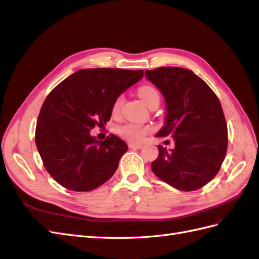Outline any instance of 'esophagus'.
<instances>
[{
  "instance_id": "obj_1",
  "label": "esophagus",
  "mask_w": 259,
  "mask_h": 259,
  "mask_svg": "<svg viewBox=\"0 0 259 259\" xmlns=\"http://www.w3.org/2000/svg\"><path fill=\"white\" fill-rule=\"evenodd\" d=\"M128 148H130V149H142V148H143V145H139V144H133V143H130V144H128Z\"/></svg>"
}]
</instances>
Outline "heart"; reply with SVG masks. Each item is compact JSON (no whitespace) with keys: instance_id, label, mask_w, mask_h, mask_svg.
<instances>
[{"instance_id":"heart-1","label":"heart","mask_w":259,"mask_h":259,"mask_svg":"<svg viewBox=\"0 0 259 259\" xmlns=\"http://www.w3.org/2000/svg\"><path fill=\"white\" fill-rule=\"evenodd\" d=\"M138 95L148 107H150L153 103H155V101H159L160 103V94L153 88V86H150V85L142 86V88L138 90ZM122 100H123L122 96H119L115 99L112 107L113 113H116L119 111ZM149 131H150V128L148 126H145L143 124H138L134 122L125 123L123 125H120L119 128H117V133H119L124 139H126L128 142H133V143L142 142V140L145 138V136L148 134Z\"/></svg>"}]
</instances>
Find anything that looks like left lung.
<instances>
[{
	"label": "left lung",
	"instance_id": "left-lung-1",
	"mask_svg": "<svg viewBox=\"0 0 259 259\" xmlns=\"http://www.w3.org/2000/svg\"><path fill=\"white\" fill-rule=\"evenodd\" d=\"M166 103L165 124L156 137H171L175 148L158 146L151 169L176 189L193 191L221 169L228 146V131L221 103L201 77L188 69L160 67L146 70Z\"/></svg>",
	"mask_w": 259,
	"mask_h": 259
}]
</instances>
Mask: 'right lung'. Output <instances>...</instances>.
<instances>
[{
  "instance_id": "obj_1",
  "label": "right lung",
  "mask_w": 259,
  "mask_h": 259,
  "mask_svg": "<svg viewBox=\"0 0 259 259\" xmlns=\"http://www.w3.org/2000/svg\"><path fill=\"white\" fill-rule=\"evenodd\" d=\"M143 76V70L83 69L49 94L37 116L35 144L59 185L91 191L112 177L128 147L113 134L99 142L91 131L107 124L115 99Z\"/></svg>"
}]
</instances>
